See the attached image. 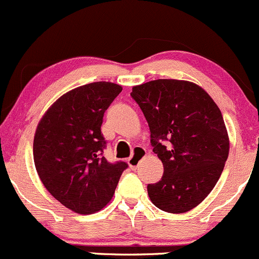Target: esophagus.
Here are the masks:
<instances>
[{
  "label": "esophagus",
  "instance_id": "esophagus-1",
  "mask_svg": "<svg viewBox=\"0 0 259 259\" xmlns=\"http://www.w3.org/2000/svg\"><path fill=\"white\" fill-rule=\"evenodd\" d=\"M146 156V151L145 148L140 147V146H137V147H135V150H133V153L132 156L128 158V165L131 166L132 168H136L138 166V163L141 162V160H142L143 157Z\"/></svg>",
  "mask_w": 259,
  "mask_h": 259
}]
</instances>
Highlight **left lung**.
<instances>
[{
  "label": "left lung",
  "mask_w": 259,
  "mask_h": 259,
  "mask_svg": "<svg viewBox=\"0 0 259 259\" xmlns=\"http://www.w3.org/2000/svg\"><path fill=\"white\" fill-rule=\"evenodd\" d=\"M145 114L153 152L163 175L148 184L158 209L180 214L198 206L219 180L229 153V137L215 102L195 83L157 79L132 88Z\"/></svg>",
  "instance_id": "1"
}]
</instances>
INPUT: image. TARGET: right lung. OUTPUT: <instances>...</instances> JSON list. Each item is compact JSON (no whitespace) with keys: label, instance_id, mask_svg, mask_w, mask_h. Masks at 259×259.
<instances>
[{"label":"right lung","instance_id":"1","mask_svg":"<svg viewBox=\"0 0 259 259\" xmlns=\"http://www.w3.org/2000/svg\"><path fill=\"white\" fill-rule=\"evenodd\" d=\"M122 92L111 81L78 87L61 96L40 119L34 162L46 190L78 214H93L113 198L126 162L103 156L104 112Z\"/></svg>","mask_w":259,"mask_h":259}]
</instances>
